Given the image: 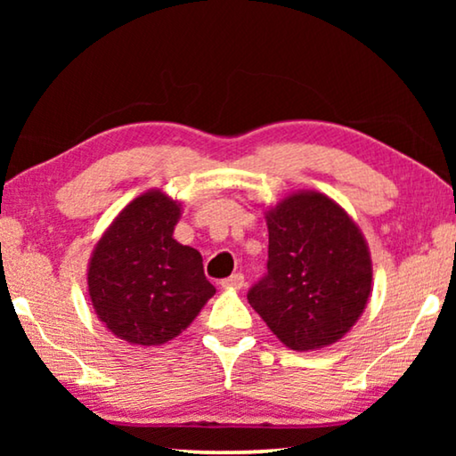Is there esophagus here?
Listing matches in <instances>:
<instances>
[{
    "label": "esophagus",
    "instance_id": "34e87169",
    "mask_svg": "<svg viewBox=\"0 0 456 456\" xmlns=\"http://www.w3.org/2000/svg\"><path fill=\"white\" fill-rule=\"evenodd\" d=\"M222 286L224 289H230V290H240L242 286H245V276L242 273H232V276L222 280Z\"/></svg>",
    "mask_w": 456,
    "mask_h": 456
}]
</instances>
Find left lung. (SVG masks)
<instances>
[{
    "label": "left lung",
    "mask_w": 456,
    "mask_h": 456,
    "mask_svg": "<svg viewBox=\"0 0 456 456\" xmlns=\"http://www.w3.org/2000/svg\"><path fill=\"white\" fill-rule=\"evenodd\" d=\"M267 273L248 303L292 351L338 342L367 307L371 255L361 228L334 199L290 192L265 211Z\"/></svg>",
    "instance_id": "1"
}]
</instances>
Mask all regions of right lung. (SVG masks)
Here are the masks:
<instances>
[{
  "label": "right lung",
  "instance_id": "1",
  "mask_svg": "<svg viewBox=\"0 0 456 456\" xmlns=\"http://www.w3.org/2000/svg\"><path fill=\"white\" fill-rule=\"evenodd\" d=\"M183 205L159 189L133 199L93 248L86 284L93 309L116 338L159 346L192 323L216 295L197 248L174 226Z\"/></svg>",
  "mask_w": 456,
  "mask_h": 456
}]
</instances>
